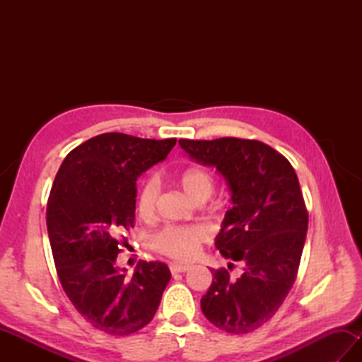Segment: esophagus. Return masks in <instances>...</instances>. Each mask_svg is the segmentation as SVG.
<instances>
[{
	"label": "esophagus",
	"instance_id": "obj_1",
	"mask_svg": "<svg viewBox=\"0 0 362 362\" xmlns=\"http://www.w3.org/2000/svg\"><path fill=\"white\" fill-rule=\"evenodd\" d=\"M189 264H179V263H173L171 266H169V269H171L173 274H180V272H187L189 271Z\"/></svg>",
	"mask_w": 362,
	"mask_h": 362
}]
</instances>
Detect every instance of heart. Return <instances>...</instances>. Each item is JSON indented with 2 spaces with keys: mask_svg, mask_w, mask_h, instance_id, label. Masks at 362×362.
I'll list each match as a JSON object with an SVG mask.
<instances>
[{
  "mask_svg": "<svg viewBox=\"0 0 362 362\" xmlns=\"http://www.w3.org/2000/svg\"><path fill=\"white\" fill-rule=\"evenodd\" d=\"M179 185L194 202H205L213 194L216 180L209 169L193 166L185 169L179 175ZM158 191V183L153 179L146 180L140 188L136 210L143 219H149L156 213ZM206 238H209V233L202 226L169 224L152 235L151 244L161 255L177 261H189L197 255L201 244Z\"/></svg>",
  "mask_w": 362,
  "mask_h": 362,
  "instance_id": "heart-1",
  "label": "heart"
}]
</instances>
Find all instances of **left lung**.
<instances>
[{
	"label": "left lung",
	"mask_w": 362,
	"mask_h": 362,
	"mask_svg": "<svg viewBox=\"0 0 362 362\" xmlns=\"http://www.w3.org/2000/svg\"><path fill=\"white\" fill-rule=\"evenodd\" d=\"M179 144L227 180L233 206L214 245L222 257L244 264L238 279L224 267L211 269L202 313L222 332L250 333L274 316L296 281L308 230L297 174L280 152L257 140L226 136Z\"/></svg>",
	"instance_id": "left-lung-1"
}]
</instances>
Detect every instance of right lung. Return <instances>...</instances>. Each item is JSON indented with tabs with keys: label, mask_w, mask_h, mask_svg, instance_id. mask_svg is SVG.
I'll use <instances>...</instances> for the list:
<instances>
[{
	"label": "right lung",
	"mask_w": 362,
	"mask_h": 362,
	"mask_svg": "<svg viewBox=\"0 0 362 362\" xmlns=\"http://www.w3.org/2000/svg\"><path fill=\"white\" fill-rule=\"evenodd\" d=\"M175 141L98 135L68 153L54 179L46 226L60 284L81 316L107 334L148 325L171 280L160 261H140L127 276L117 258L135 222L136 179Z\"/></svg>",
	"instance_id": "obj_1"
}]
</instances>
